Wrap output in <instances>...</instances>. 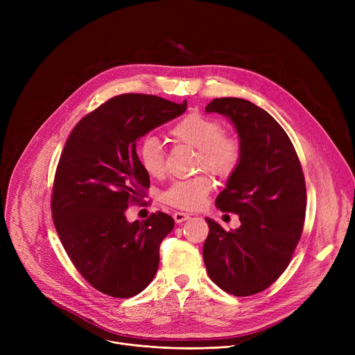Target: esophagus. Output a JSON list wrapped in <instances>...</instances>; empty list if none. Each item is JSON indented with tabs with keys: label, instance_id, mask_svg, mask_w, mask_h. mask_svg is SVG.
Returning <instances> with one entry per match:
<instances>
[{
	"label": "esophagus",
	"instance_id": "esophagus-1",
	"mask_svg": "<svg viewBox=\"0 0 355 355\" xmlns=\"http://www.w3.org/2000/svg\"><path fill=\"white\" fill-rule=\"evenodd\" d=\"M189 218H190V214H187V213H182V211H175L174 213V220L177 223H182V221L189 220Z\"/></svg>",
	"mask_w": 355,
	"mask_h": 355
}]
</instances>
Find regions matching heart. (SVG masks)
<instances>
[{"label":"heart","mask_w":355,"mask_h":355,"mask_svg":"<svg viewBox=\"0 0 355 355\" xmlns=\"http://www.w3.org/2000/svg\"><path fill=\"white\" fill-rule=\"evenodd\" d=\"M170 137L180 144L197 149V165L218 178L233 177L243 161L241 141L226 134L223 125L200 112H191L180 118L171 128ZM138 158L144 171L151 177H161L165 173V154L161 142L148 137L138 149ZM213 180L207 174L173 182L162 193V201L182 210H196L213 190Z\"/></svg>","instance_id":"1"}]
</instances>
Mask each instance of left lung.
Listing matches in <instances>:
<instances>
[{
  "label": "left lung",
  "mask_w": 355,
  "mask_h": 355,
  "mask_svg": "<svg viewBox=\"0 0 355 355\" xmlns=\"http://www.w3.org/2000/svg\"><path fill=\"white\" fill-rule=\"evenodd\" d=\"M206 112L234 123L245 155L216 198L217 209L239 214L241 226L226 232L206 218L202 259L218 288L250 296L269 288L291 262L305 223V177L288 134L262 107L246 99L218 98Z\"/></svg>",
  "instance_id": "8db88e82"
}]
</instances>
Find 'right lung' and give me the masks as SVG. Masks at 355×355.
<instances>
[{
  "label": "right lung",
  "instance_id": "add662e5",
  "mask_svg": "<svg viewBox=\"0 0 355 355\" xmlns=\"http://www.w3.org/2000/svg\"><path fill=\"white\" fill-rule=\"evenodd\" d=\"M185 109L187 101L123 93L82 118L66 141L53 182V223L74 268L105 295L135 296L157 273L174 218L157 211L126 221L129 204L149 189L135 142Z\"/></svg>",
  "mask_w": 355,
  "mask_h": 355
}]
</instances>
